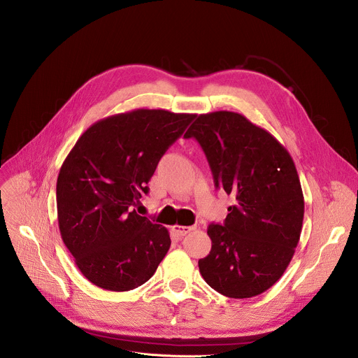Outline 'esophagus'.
<instances>
[{
  "label": "esophagus",
  "mask_w": 358,
  "mask_h": 358,
  "mask_svg": "<svg viewBox=\"0 0 358 358\" xmlns=\"http://www.w3.org/2000/svg\"><path fill=\"white\" fill-rule=\"evenodd\" d=\"M194 229H195L194 227H180V225H173V227H172V231H173L178 236H185V235H187L189 232H192Z\"/></svg>",
  "instance_id": "obj_1"
}]
</instances>
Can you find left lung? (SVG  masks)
I'll return each instance as SVG.
<instances>
[{"instance_id":"left-lung-1","label":"left lung","mask_w":358,"mask_h":358,"mask_svg":"<svg viewBox=\"0 0 358 358\" xmlns=\"http://www.w3.org/2000/svg\"><path fill=\"white\" fill-rule=\"evenodd\" d=\"M185 137L202 146L215 186L235 196L225 222L208 228L202 277L229 298L259 295L282 277L299 241L304 195L294 160L269 131L227 110L199 115Z\"/></svg>"}]
</instances>
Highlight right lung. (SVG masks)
<instances>
[{"label": "right lung", "instance_id": "1", "mask_svg": "<svg viewBox=\"0 0 358 358\" xmlns=\"http://www.w3.org/2000/svg\"><path fill=\"white\" fill-rule=\"evenodd\" d=\"M195 115L136 108L92 124L57 178L62 239L85 277L107 291L152 278L171 248L168 229L133 209L160 157Z\"/></svg>", "mask_w": 358, "mask_h": 358}]
</instances>
